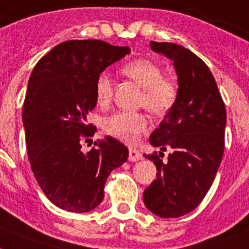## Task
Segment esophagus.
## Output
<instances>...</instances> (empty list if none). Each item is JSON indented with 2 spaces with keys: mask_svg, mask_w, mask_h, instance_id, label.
Returning <instances> with one entry per match:
<instances>
[{
  "mask_svg": "<svg viewBox=\"0 0 249 249\" xmlns=\"http://www.w3.org/2000/svg\"><path fill=\"white\" fill-rule=\"evenodd\" d=\"M138 160H141V153H139L138 149H135V148L129 149V161L135 162V161H138Z\"/></svg>",
  "mask_w": 249,
  "mask_h": 249,
  "instance_id": "esophagus-1",
  "label": "esophagus"
}]
</instances>
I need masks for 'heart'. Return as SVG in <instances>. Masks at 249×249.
<instances>
[{
  "mask_svg": "<svg viewBox=\"0 0 249 249\" xmlns=\"http://www.w3.org/2000/svg\"><path fill=\"white\" fill-rule=\"evenodd\" d=\"M121 72L143 88L141 105L155 115H162L174 106L178 87L173 79L163 76L162 68L148 58H135L121 68ZM96 101L101 107L110 104L114 94V80L102 72L97 76ZM148 126V119L141 112L118 111L105 119L104 129L107 134L123 142L134 143Z\"/></svg>",
  "mask_w": 249,
  "mask_h": 249,
  "instance_id": "b5f03b06",
  "label": "heart"
}]
</instances>
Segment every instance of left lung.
<instances>
[{"instance_id":"obj_1","label":"left lung","mask_w":249,"mask_h":249,"mask_svg":"<svg viewBox=\"0 0 249 249\" xmlns=\"http://www.w3.org/2000/svg\"><path fill=\"white\" fill-rule=\"evenodd\" d=\"M155 52L174 61L178 97L149 142L171 149L166 162L156 152V180L143 192L149 211L160 217H179L193 211L207 195L223 159L226 110L209 66L188 48L151 42Z\"/></svg>"}]
</instances>
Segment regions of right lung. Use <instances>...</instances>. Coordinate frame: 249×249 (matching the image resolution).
Listing matches in <instances>:
<instances>
[{"label":"right lung","mask_w":249,"mask_h":249,"mask_svg":"<svg viewBox=\"0 0 249 249\" xmlns=\"http://www.w3.org/2000/svg\"><path fill=\"white\" fill-rule=\"evenodd\" d=\"M128 53L129 47L104 40H66L30 74L23 108L28 159L40 189L60 209L79 213L96 209L107 177L128 160V148L111 137L89 152L80 144L96 133L87 115L97 104V76Z\"/></svg>","instance_id":"right-lung-1"}]
</instances>
